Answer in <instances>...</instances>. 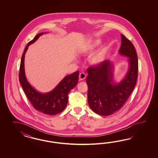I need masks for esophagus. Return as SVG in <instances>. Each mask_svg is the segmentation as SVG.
Wrapping results in <instances>:
<instances>
[{
  "label": "esophagus",
  "instance_id": "1",
  "mask_svg": "<svg viewBox=\"0 0 158 158\" xmlns=\"http://www.w3.org/2000/svg\"><path fill=\"white\" fill-rule=\"evenodd\" d=\"M86 74H85V73H83V72H81V73L79 74V79H80L81 81L84 80V79L86 78Z\"/></svg>",
  "mask_w": 158,
  "mask_h": 158
}]
</instances>
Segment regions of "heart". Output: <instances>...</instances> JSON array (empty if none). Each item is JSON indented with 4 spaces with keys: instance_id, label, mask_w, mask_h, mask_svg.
<instances>
[{
    "instance_id": "b5f03b06",
    "label": "heart",
    "mask_w": 158,
    "mask_h": 158,
    "mask_svg": "<svg viewBox=\"0 0 158 158\" xmlns=\"http://www.w3.org/2000/svg\"><path fill=\"white\" fill-rule=\"evenodd\" d=\"M100 44V41L98 40H91L90 42L86 46L85 48V52L86 53H90L94 50L95 48H97ZM106 54V50L105 48H101L99 50L97 53H95L91 58V61L93 64H97L103 61L105 57Z\"/></svg>"
}]
</instances>
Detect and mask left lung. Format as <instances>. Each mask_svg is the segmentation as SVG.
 <instances>
[{
    "mask_svg": "<svg viewBox=\"0 0 158 158\" xmlns=\"http://www.w3.org/2000/svg\"><path fill=\"white\" fill-rule=\"evenodd\" d=\"M120 55L128 57L129 68L119 83L113 81L114 65L105 60L87 69V100L93 111L101 116L112 115L120 109L134 89L138 77V57L131 42L121 34Z\"/></svg>",
    "mask_w": 158,
    "mask_h": 158,
    "instance_id": "left-lung-1",
    "label": "left lung"
}]
</instances>
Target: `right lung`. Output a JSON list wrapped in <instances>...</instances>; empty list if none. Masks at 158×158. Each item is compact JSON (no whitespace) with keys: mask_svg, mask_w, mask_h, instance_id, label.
Returning a JSON list of instances; mask_svg holds the SVG:
<instances>
[{"mask_svg":"<svg viewBox=\"0 0 158 158\" xmlns=\"http://www.w3.org/2000/svg\"><path fill=\"white\" fill-rule=\"evenodd\" d=\"M42 35L43 32L36 35L25 48L19 67V81L28 99L35 110L44 114L55 115L61 112L66 108L68 101V93L77 85L79 71L66 76L52 91L48 93H40L31 86L25 75V54L29 46L34 43Z\"/></svg>","mask_w":158,"mask_h":158,"instance_id":"right-lung-1","label":"right lung"}]
</instances>
